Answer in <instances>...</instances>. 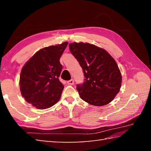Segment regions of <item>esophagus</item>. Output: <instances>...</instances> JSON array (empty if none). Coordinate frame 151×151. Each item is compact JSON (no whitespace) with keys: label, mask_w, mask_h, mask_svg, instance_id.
I'll list each match as a JSON object with an SVG mask.
<instances>
[{"label":"esophagus","mask_w":151,"mask_h":151,"mask_svg":"<svg viewBox=\"0 0 151 151\" xmlns=\"http://www.w3.org/2000/svg\"><path fill=\"white\" fill-rule=\"evenodd\" d=\"M67 84H68L69 85H73V84H74V81H73V79H71V80H70V81H67Z\"/></svg>","instance_id":"esophagus-1"}]
</instances>
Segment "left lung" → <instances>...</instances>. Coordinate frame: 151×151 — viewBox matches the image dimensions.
I'll return each mask as SVG.
<instances>
[{
  "label": "left lung",
  "instance_id": "left-lung-1",
  "mask_svg": "<svg viewBox=\"0 0 151 151\" xmlns=\"http://www.w3.org/2000/svg\"><path fill=\"white\" fill-rule=\"evenodd\" d=\"M69 46L84 75L83 84L76 86L80 97L97 106L110 103L121 86V74L115 60L106 50L94 45L75 42Z\"/></svg>",
  "mask_w": 151,
  "mask_h": 151
}]
</instances>
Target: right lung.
Returning <instances> with one entry per match:
<instances>
[{
    "label": "right lung",
    "mask_w": 151,
    "mask_h": 151,
    "mask_svg": "<svg viewBox=\"0 0 151 151\" xmlns=\"http://www.w3.org/2000/svg\"><path fill=\"white\" fill-rule=\"evenodd\" d=\"M67 42L45 47L34 54L22 68L19 85L27 102L38 109L49 108L60 100L64 86L59 76L61 56Z\"/></svg>",
    "instance_id": "obj_1"
}]
</instances>
